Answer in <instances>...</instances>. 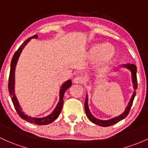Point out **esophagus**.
Segmentation results:
<instances>
[{
	"label": "esophagus",
	"instance_id": "1",
	"mask_svg": "<svg viewBox=\"0 0 148 148\" xmlns=\"http://www.w3.org/2000/svg\"><path fill=\"white\" fill-rule=\"evenodd\" d=\"M84 82V77L82 76H76L73 79V83L75 84H80Z\"/></svg>",
	"mask_w": 148,
	"mask_h": 148
}]
</instances>
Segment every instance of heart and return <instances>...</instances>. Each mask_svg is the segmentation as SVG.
I'll use <instances>...</instances> for the list:
<instances>
[{
    "label": "heart",
    "instance_id": "1",
    "mask_svg": "<svg viewBox=\"0 0 148 148\" xmlns=\"http://www.w3.org/2000/svg\"><path fill=\"white\" fill-rule=\"evenodd\" d=\"M87 55L90 59L97 60V68L104 71L107 69L115 59L116 49L111 44L97 43L90 47Z\"/></svg>",
    "mask_w": 148,
    "mask_h": 148
}]
</instances>
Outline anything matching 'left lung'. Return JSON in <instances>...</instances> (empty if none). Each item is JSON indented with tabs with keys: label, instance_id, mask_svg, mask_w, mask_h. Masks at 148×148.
Wrapping results in <instances>:
<instances>
[{
	"label": "left lung",
	"instance_id": "obj_1",
	"mask_svg": "<svg viewBox=\"0 0 148 148\" xmlns=\"http://www.w3.org/2000/svg\"><path fill=\"white\" fill-rule=\"evenodd\" d=\"M126 68V69L129 70L131 73V79H132V83H133V89H134V91H133V95H132L131 99H130L129 101H128V104H127V106L125 107L124 112L122 113L121 115L118 116H116L114 118H112L111 119H109V120H101V119H97L96 117H95L92 114V113L90 112V109H89L88 106V95L86 94V98H85V113H86V115L87 118L90 120V121L92 122L95 124L100 125V126L102 127H107L110 126V125L115 124V123H118L120 121L123 120V119H125V117L128 116V113L130 112V109H131V107L133 104V99H134L135 97H136V90L138 87V82H137V76H136V73H137V68H136V66L134 64H131V63H126V64H123L122 66H119V68H116L114 69V72L116 71L117 70H119V68Z\"/></svg>",
	"mask_w": 148,
	"mask_h": 148
}]
</instances>
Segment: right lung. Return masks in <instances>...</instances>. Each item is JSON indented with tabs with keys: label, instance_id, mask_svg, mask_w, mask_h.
<instances>
[{
	"label": "right lung",
	"instance_id": "obj_1",
	"mask_svg": "<svg viewBox=\"0 0 148 148\" xmlns=\"http://www.w3.org/2000/svg\"><path fill=\"white\" fill-rule=\"evenodd\" d=\"M38 35H34L32 37L28 38L25 42L22 44L20 47V48L18 49V50L14 54L13 57L12 58V61H11V64H10V76H9V82H8V90H9V94H10V96L12 99V103H13V105L15 106V110L18 114V115L21 117L22 119L24 120L27 121L31 123H34L36 125H47L49 123H52L53 121H55L56 119L58 117L60 113H61L62 108H63V96H64V94L66 92V90L69 88L72 85V82L71 80H68L65 82H63L62 84V85L60 87L59 90V101H58V104L56 106L55 109H53V111L50 114H49L48 116L44 117H42V118H37V117H32L28 116L27 114H25V112L22 111V108L20 106V104H19L18 100L17 99V97L15 95V68H16V66L17 61H18L19 58H20V56L21 54L22 51L26 47L27 44L30 42L32 39H37Z\"/></svg>",
	"mask_w": 148,
	"mask_h": 148
}]
</instances>
